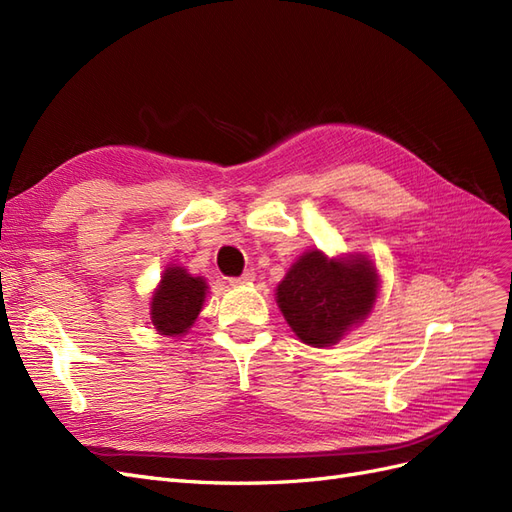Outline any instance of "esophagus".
Listing matches in <instances>:
<instances>
[{
  "mask_svg": "<svg viewBox=\"0 0 512 512\" xmlns=\"http://www.w3.org/2000/svg\"><path fill=\"white\" fill-rule=\"evenodd\" d=\"M254 280H256V273H254V271H245V273L239 275V277H232L230 284H232V286H239V284H250V282H254Z\"/></svg>",
  "mask_w": 512,
  "mask_h": 512,
  "instance_id": "34e87169",
  "label": "esophagus"
}]
</instances>
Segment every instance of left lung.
Returning a JSON list of instances; mask_svg holds the SVG:
<instances>
[{
    "label": "left lung",
    "instance_id": "left-lung-1",
    "mask_svg": "<svg viewBox=\"0 0 512 512\" xmlns=\"http://www.w3.org/2000/svg\"><path fill=\"white\" fill-rule=\"evenodd\" d=\"M378 273L363 256L329 260L322 252H305L277 286L290 329L309 346H333L361 322L376 303Z\"/></svg>",
    "mask_w": 512,
    "mask_h": 512
}]
</instances>
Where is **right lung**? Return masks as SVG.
<instances>
[{
    "label": "right lung",
    "mask_w": 512,
    "mask_h": 512,
    "mask_svg": "<svg viewBox=\"0 0 512 512\" xmlns=\"http://www.w3.org/2000/svg\"><path fill=\"white\" fill-rule=\"evenodd\" d=\"M207 284L181 267H168L151 301V322L162 335L188 331L205 301Z\"/></svg>",
    "instance_id": "right-lung-1"
}]
</instances>
